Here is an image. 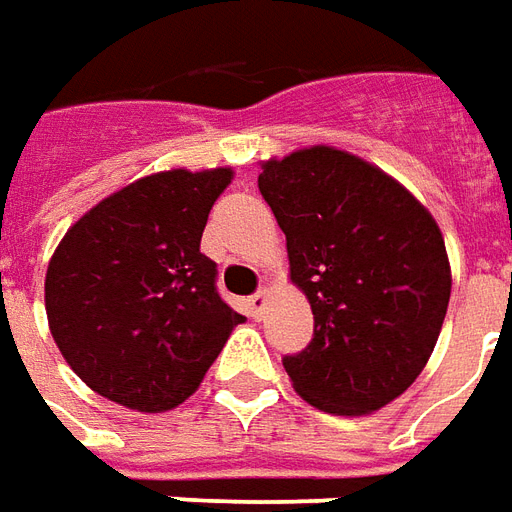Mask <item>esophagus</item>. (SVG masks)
Returning a JSON list of instances; mask_svg holds the SVG:
<instances>
[{
  "mask_svg": "<svg viewBox=\"0 0 512 512\" xmlns=\"http://www.w3.org/2000/svg\"><path fill=\"white\" fill-rule=\"evenodd\" d=\"M266 296H268V290L266 288H260L255 293V296H249V310H252V315H260L263 312V304H266Z\"/></svg>",
  "mask_w": 512,
  "mask_h": 512,
  "instance_id": "1",
  "label": "esophagus"
}]
</instances>
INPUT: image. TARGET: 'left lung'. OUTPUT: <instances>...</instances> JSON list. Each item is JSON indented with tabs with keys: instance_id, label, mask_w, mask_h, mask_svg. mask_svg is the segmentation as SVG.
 Wrapping results in <instances>:
<instances>
[{
	"instance_id": "1",
	"label": "left lung",
	"mask_w": 512,
	"mask_h": 512,
	"mask_svg": "<svg viewBox=\"0 0 512 512\" xmlns=\"http://www.w3.org/2000/svg\"><path fill=\"white\" fill-rule=\"evenodd\" d=\"M257 189L315 318L310 345L282 359L293 389L337 417L384 408L428 365L447 315L439 224L384 169L337 147L271 158Z\"/></svg>"
}]
</instances>
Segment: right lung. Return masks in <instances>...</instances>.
I'll use <instances>...</instances> for the list:
<instances>
[{
    "label": "right lung",
    "mask_w": 512,
    "mask_h": 512,
    "mask_svg": "<svg viewBox=\"0 0 512 512\" xmlns=\"http://www.w3.org/2000/svg\"><path fill=\"white\" fill-rule=\"evenodd\" d=\"M233 169L156 172L109 194L65 233L46 271L54 343L76 376L120 406L158 414L197 386L244 315L200 252Z\"/></svg>",
    "instance_id": "1"
}]
</instances>
